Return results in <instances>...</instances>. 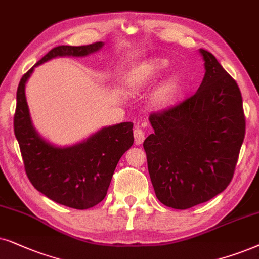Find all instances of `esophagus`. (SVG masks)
<instances>
[{"instance_id":"34e87169","label":"esophagus","mask_w":259,"mask_h":259,"mask_svg":"<svg viewBox=\"0 0 259 259\" xmlns=\"http://www.w3.org/2000/svg\"><path fill=\"white\" fill-rule=\"evenodd\" d=\"M134 137H135V144H142L143 141H144V133L142 129H140V127H136L135 130H134Z\"/></svg>"}]
</instances>
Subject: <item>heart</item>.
<instances>
[{"label": "heart", "mask_w": 259, "mask_h": 259, "mask_svg": "<svg viewBox=\"0 0 259 259\" xmlns=\"http://www.w3.org/2000/svg\"><path fill=\"white\" fill-rule=\"evenodd\" d=\"M168 65V61L164 59H154L150 60L149 63L146 64V66L143 67L142 72H141L140 77H139V82H147L149 79L155 77L157 73L163 70V68ZM177 80H169L168 82H165L163 85V88L161 89L160 97L161 101H167L168 98L170 97L171 95L174 94V91L177 90Z\"/></svg>", "instance_id": "heart-1"}]
</instances>
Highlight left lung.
<instances>
[{
    "label": "left lung",
    "instance_id": "left-lung-1",
    "mask_svg": "<svg viewBox=\"0 0 259 259\" xmlns=\"http://www.w3.org/2000/svg\"><path fill=\"white\" fill-rule=\"evenodd\" d=\"M199 53L205 75L198 91L151 113L154 134L143 142L155 194L175 209L208 201L229 186L245 136L243 99L236 80L212 53Z\"/></svg>",
    "mask_w": 259,
    "mask_h": 259
}]
</instances>
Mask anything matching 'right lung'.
I'll return each mask as SVG.
<instances>
[{
    "label": "right lung",
    "mask_w": 259,
    "mask_h": 259,
    "mask_svg": "<svg viewBox=\"0 0 259 259\" xmlns=\"http://www.w3.org/2000/svg\"><path fill=\"white\" fill-rule=\"evenodd\" d=\"M104 46H58L23 74L16 92L14 133L19 142L26 174L40 193L58 204L75 209L94 207L105 198L122 155L133 146V123L103 127L71 147L54 146L42 139L30 118L26 84L34 68L57 57H85Z\"/></svg>",
    "instance_id": "right-lung-1"
}]
</instances>
